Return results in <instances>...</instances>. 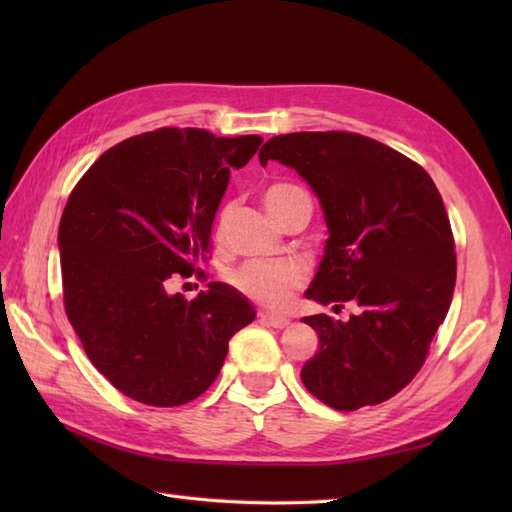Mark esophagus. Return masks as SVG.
<instances>
[{
    "label": "esophagus",
    "mask_w": 512,
    "mask_h": 512,
    "mask_svg": "<svg viewBox=\"0 0 512 512\" xmlns=\"http://www.w3.org/2000/svg\"><path fill=\"white\" fill-rule=\"evenodd\" d=\"M257 317L262 319L264 323L273 325V328H277V330H284V328H288V325H290V319H288V317H281V314H270V312H266V310H259Z\"/></svg>",
    "instance_id": "obj_1"
}]
</instances>
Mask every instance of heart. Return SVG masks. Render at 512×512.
Segmentation results:
<instances>
[{
  "mask_svg": "<svg viewBox=\"0 0 512 512\" xmlns=\"http://www.w3.org/2000/svg\"><path fill=\"white\" fill-rule=\"evenodd\" d=\"M264 200L270 215L277 217L292 202L310 198L297 184L279 182L268 187ZM231 281L248 299L268 308H279L288 303V299L303 286L306 273L295 262H246L233 270Z\"/></svg>",
  "mask_w": 512,
  "mask_h": 512,
  "instance_id": "b5f03b06",
  "label": "heart"
}]
</instances>
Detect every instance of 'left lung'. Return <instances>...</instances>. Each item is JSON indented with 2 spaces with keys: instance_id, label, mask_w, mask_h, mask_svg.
I'll list each match as a JSON object with an SVG mask.
<instances>
[{
  "instance_id": "1",
  "label": "left lung",
  "mask_w": 512,
  "mask_h": 512,
  "mask_svg": "<svg viewBox=\"0 0 512 512\" xmlns=\"http://www.w3.org/2000/svg\"><path fill=\"white\" fill-rule=\"evenodd\" d=\"M295 169L319 198L330 237L306 297L347 321L312 314L319 352L301 369L314 398L339 411L378 405L411 383L453 299L455 253L436 184L374 138L297 132L270 138L259 162Z\"/></svg>"
}]
</instances>
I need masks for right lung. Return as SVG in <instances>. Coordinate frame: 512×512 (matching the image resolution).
I'll return each instance as SVG.
<instances>
[{"mask_svg":"<svg viewBox=\"0 0 512 512\" xmlns=\"http://www.w3.org/2000/svg\"><path fill=\"white\" fill-rule=\"evenodd\" d=\"M262 136L165 127L107 149L70 193L59 224L65 312L92 365L132 400L178 407L211 387L231 336L255 319L222 281L187 301L167 292L209 253L231 169Z\"/></svg>","mask_w":512,"mask_h":512,"instance_id":"add662e5","label":"right lung"}]
</instances>
